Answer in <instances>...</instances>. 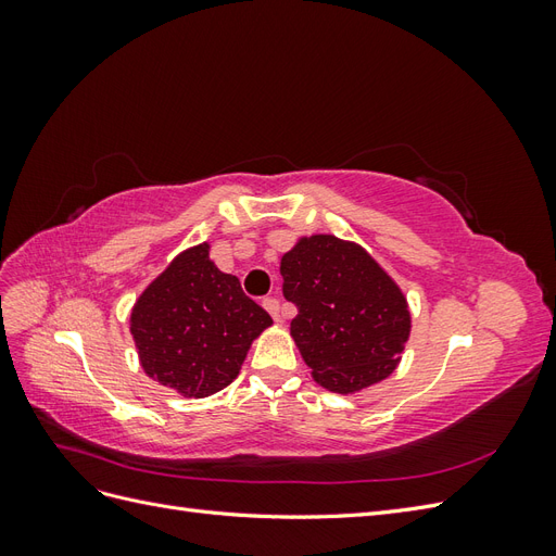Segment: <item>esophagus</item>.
Masks as SVG:
<instances>
[{
    "instance_id": "1",
    "label": "esophagus",
    "mask_w": 556,
    "mask_h": 556,
    "mask_svg": "<svg viewBox=\"0 0 556 556\" xmlns=\"http://www.w3.org/2000/svg\"><path fill=\"white\" fill-rule=\"evenodd\" d=\"M264 308L274 315V319H278V323H280L282 313H280V301L278 299H264Z\"/></svg>"
}]
</instances>
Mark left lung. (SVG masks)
<instances>
[{
  "instance_id": "1",
  "label": "left lung",
  "mask_w": 556,
  "mask_h": 556,
  "mask_svg": "<svg viewBox=\"0 0 556 556\" xmlns=\"http://www.w3.org/2000/svg\"><path fill=\"white\" fill-rule=\"evenodd\" d=\"M280 276L299 311L290 333L317 384L355 394L394 374L410 339L408 301L359 243L301 237L282 255Z\"/></svg>"
}]
</instances>
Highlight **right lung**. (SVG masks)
<instances>
[{
	"mask_svg": "<svg viewBox=\"0 0 556 556\" xmlns=\"http://www.w3.org/2000/svg\"><path fill=\"white\" fill-rule=\"evenodd\" d=\"M204 241L178 252L148 285L129 315V331L148 378L188 399H204L239 376L248 350L274 325L223 274Z\"/></svg>",
	"mask_w": 556,
	"mask_h": 556,
	"instance_id": "right-lung-1",
	"label": "right lung"
}]
</instances>
